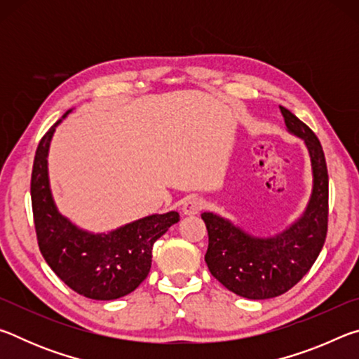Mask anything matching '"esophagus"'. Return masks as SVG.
Here are the masks:
<instances>
[{
  "mask_svg": "<svg viewBox=\"0 0 359 359\" xmlns=\"http://www.w3.org/2000/svg\"><path fill=\"white\" fill-rule=\"evenodd\" d=\"M203 209V201L199 198H188L182 205V214L184 215H196Z\"/></svg>",
  "mask_w": 359,
  "mask_h": 359,
  "instance_id": "34e87169",
  "label": "esophagus"
}]
</instances>
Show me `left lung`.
<instances>
[{"label":"left lung","instance_id":"left-lung-1","mask_svg":"<svg viewBox=\"0 0 359 359\" xmlns=\"http://www.w3.org/2000/svg\"><path fill=\"white\" fill-rule=\"evenodd\" d=\"M290 135L299 137L311 158L312 191L302 214L280 233L253 236L214 212H203L209 247L205 263L224 288L247 299L287 293L311 269L323 248L327 228V169L315 133L280 106Z\"/></svg>","mask_w":359,"mask_h":359}]
</instances>
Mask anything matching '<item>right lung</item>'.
<instances>
[{
    "instance_id": "right-lung-1",
    "label": "right lung",
    "mask_w": 359,
    "mask_h": 359,
    "mask_svg": "<svg viewBox=\"0 0 359 359\" xmlns=\"http://www.w3.org/2000/svg\"><path fill=\"white\" fill-rule=\"evenodd\" d=\"M41 139L32 172V204L39 250L50 269L76 293L96 301L130 294L149 276L151 248L174 223L175 210L151 214L121 226L93 233L71 222L58 210L48 179V150L57 126Z\"/></svg>"
}]
</instances>
